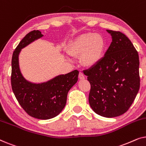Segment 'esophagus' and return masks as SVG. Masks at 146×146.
Listing matches in <instances>:
<instances>
[{
  "label": "esophagus",
  "instance_id": "34e87169",
  "mask_svg": "<svg viewBox=\"0 0 146 146\" xmlns=\"http://www.w3.org/2000/svg\"><path fill=\"white\" fill-rule=\"evenodd\" d=\"M78 78L80 80H84L85 78V76H84V75L83 72H80L79 74H78Z\"/></svg>",
  "mask_w": 146,
  "mask_h": 146
}]
</instances>
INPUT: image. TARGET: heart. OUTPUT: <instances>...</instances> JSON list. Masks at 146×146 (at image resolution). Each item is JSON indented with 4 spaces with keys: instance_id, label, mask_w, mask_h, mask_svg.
Masks as SVG:
<instances>
[{
    "instance_id": "1",
    "label": "heart",
    "mask_w": 146,
    "mask_h": 146,
    "mask_svg": "<svg viewBox=\"0 0 146 146\" xmlns=\"http://www.w3.org/2000/svg\"><path fill=\"white\" fill-rule=\"evenodd\" d=\"M106 44L102 36L87 33L78 35L68 45L69 52L72 56H81V61L86 66L96 64L102 58Z\"/></svg>"
}]
</instances>
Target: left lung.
<instances>
[{
	"mask_svg": "<svg viewBox=\"0 0 146 146\" xmlns=\"http://www.w3.org/2000/svg\"><path fill=\"white\" fill-rule=\"evenodd\" d=\"M107 32L112 41L104 56L84 72L90 84V107L97 114L113 117L126 112L136 97L139 61L138 52L124 34Z\"/></svg>",
	"mask_w": 146,
	"mask_h": 146,
	"instance_id": "left-lung-1",
	"label": "left lung"
}]
</instances>
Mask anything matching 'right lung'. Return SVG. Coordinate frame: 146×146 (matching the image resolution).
Wrapping results in <instances>:
<instances>
[{
    "mask_svg": "<svg viewBox=\"0 0 146 146\" xmlns=\"http://www.w3.org/2000/svg\"><path fill=\"white\" fill-rule=\"evenodd\" d=\"M42 36L40 31L35 30L20 42L12 57L11 79L14 94L24 110L35 118L48 119L56 117L64 109L68 92L77 82L79 72L75 70L38 84L26 80L19 69V54L22 48Z\"/></svg>",
    "mask_w": 146,
    "mask_h": 146,
    "instance_id": "right-lung-1",
    "label": "right lung"
}]
</instances>
